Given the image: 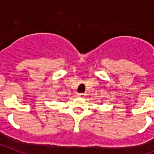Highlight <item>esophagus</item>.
Masks as SVG:
<instances>
[{"instance_id": "34e87169", "label": "esophagus", "mask_w": 154, "mask_h": 154, "mask_svg": "<svg viewBox=\"0 0 154 154\" xmlns=\"http://www.w3.org/2000/svg\"><path fill=\"white\" fill-rule=\"evenodd\" d=\"M85 94H83V93H79V94H77V96H78V97H85Z\"/></svg>"}]
</instances>
